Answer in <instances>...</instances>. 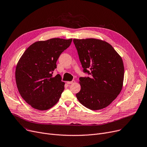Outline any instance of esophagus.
<instances>
[{"instance_id":"obj_1","label":"esophagus","mask_w":147,"mask_h":147,"mask_svg":"<svg viewBox=\"0 0 147 147\" xmlns=\"http://www.w3.org/2000/svg\"><path fill=\"white\" fill-rule=\"evenodd\" d=\"M75 83V81H74V80H72V81H71V82H67V83L68 84H73V83Z\"/></svg>"}]
</instances>
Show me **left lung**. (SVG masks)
Wrapping results in <instances>:
<instances>
[{
	"instance_id": "1",
	"label": "left lung",
	"mask_w": 147,
	"mask_h": 147,
	"mask_svg": "<svg viewBox=\"0 0 147 147\" xmlns=\"http://www.w3.org/2000/svg\"><path fill=\"white\" fill-rule=\"evenodd\" d=\"M83 72L91 75L80 78L81 89L76 94L79 101L92 110L109 106L120 93L124 79L123 60L113 46L96 38L76 39Z\"/></svg>"
}]
</instances>
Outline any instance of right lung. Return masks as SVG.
<instances>
[{
    "label": "right lung",
    "mask_w": 147,
    "mask_h": 147,
    "mask_svg": "<svg viewBox=\"0 0 147 147\" xmlns=\"http://www.w3.org/2000/svg\"><path fill=\"white\" fill-rule=\"evenodd\" d=\"M70 39L53 38L38 41L26 50L15 69V80L21 97L33 108L47 110L55 105L64 90L65 83L53 77L57 61L67 49Z\"/></svg>",
    "instance_id": "obj_1"
}]
</instances>
